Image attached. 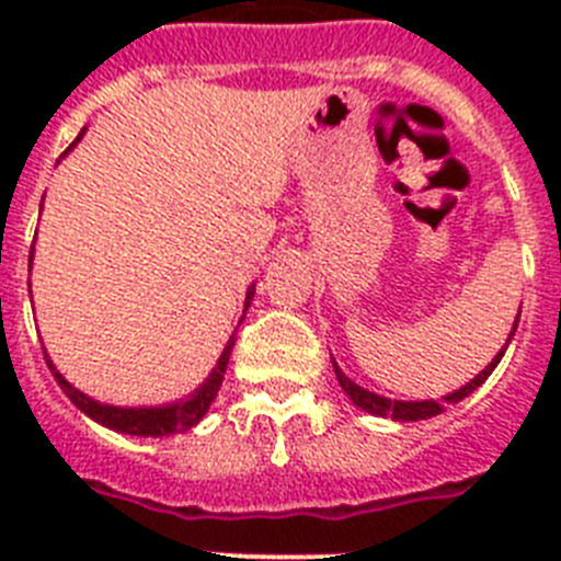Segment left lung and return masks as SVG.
<instances>
[{
    "label": "left lung",
    "mask_w": 561,
    "mask_h": 561,
    "mask_svg": "<svg viewBox=\"0 0 561 561\" xmlns=\"http://www.w3.org/2000/svg\"><path fill=\"white\" fill-rule=\"evenodd\" d=\"M517 323H519V314H517V320H514L512 334H508L505 345H503V348H500V354L494 356V359L489 362V365H485V368L480 370V374L474 376L472 381H466L463 388L455 390V393H449V396H444V399H440V401H435V399H424V401L385 399V396H376V393H370V390L359 388L356 381H351L348 376L342 374L340 365H336V362H334L336 381H340L342 390H345V393L351 396V401H354L356 408H362V410H365V413H370V415H381V419H393V421H424V419H433V415L444 413V408H447V404H458L460 399H466V396H469V393H474V390H478L480 385H483V381L489 379V376H492V370L497 368V362L503 359L505 348H508V342H512L514 331H517Z\"/></svg>",
    "instance_id": "obj_1"
}]
</instances>
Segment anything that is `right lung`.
Returning a JSON list of instances; mask_svg holds the SVG:
<instances>
[{"label": "right lung", "instance_id": "add662e5", "mask_svg": "<svg viewBox=\"0 0 561 561\" xmlns=\"http://www.w3.org/2000/svg\"><path fill=\"white\" fill-rule=\"evenodd\" d=\"M81 134H78V140H81ZM76 142H72V146H76ZM30 261H33V255H30ZM252 295H255V286H250V291H247L244 311L250 309ZM241 320H244V317H241ZM232 345H236V336H230V340H227L225 351H221L219 362H216V368H213V374L207 376L205 385H202L199 390H193V393L182 401L162 404V408H112V404H101V401L89 399V396H83L81 390L72 388V385H69V381L58 374L56 365L49 362L47 354H44V359H47L49 370L56 374L58 388H61L64 393L69 396V401H72V404H76L81 413H87L92 421H98V424H103V427H108V430H117V433L142 435V438H162V435L185 433V430L196 427V424L205 419V413L210 410L213 399H216V393H219L221 379H225V370H227V362H230Z\"/></svg>", "mask_w": 561, "mask_h": 561}]
</instances>
